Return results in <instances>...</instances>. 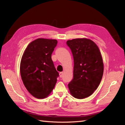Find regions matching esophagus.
Returning <instances> with one entry per match:
<instances>
[{
  "label": "esophagus",
  "instance_id": "esophagus-1",
  "mask_svg": "<svg viewBox=\"0 0 125 125\" xmlns=\"http://www.w3.org/2000/svg\"><path fill=\"white\" fill-rule=\"evenodd\" d=\"M63 75V72H61V73H60V77L61 78V77H62Z\"/></svg>",
  "mask_w": 125,
  "mask_h": 125
}]
</instances>
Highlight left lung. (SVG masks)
<instances>
[{"instance_id":"8db88e82","label":"left lung","mask_w":125,"mask_h":125,"mask_svg":"<svg viewBox=\"0 0 125 125\" xmlns=\"http://www.w3.org/2000/svg\"><path fill=\"white\" fill-rule=\"evenodd\" d=\"M73 53V78L68 87L77 99L89 97L99 86L104 72L103 58L94 41L88 39H75L67 41Z\"/></svg>"}]
</instances>
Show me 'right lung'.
<instances>
[{"label":"right lung","instance_id":"right-lung-1","mask_svg":"<svg viewBox=\"0 0 125 125\" xmlns=\"http://www.w3.org/2000/svg\"><path fill=\"white\" fill-rule=\"evenodd\" d=\"M56 40L38 39L28 45L20 63V74L26 88L38 99L48 96L59 73L52 60Z\"/></svg>","mask_w":125,"mask_h":125}]
</instances>
